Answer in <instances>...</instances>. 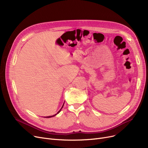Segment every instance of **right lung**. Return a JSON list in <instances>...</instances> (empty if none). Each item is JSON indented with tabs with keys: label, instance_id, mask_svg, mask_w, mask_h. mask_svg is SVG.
I'll list each match as a JSON object with an SVG mask.
<instances>
[{
	"label": "right lung",
	"instance_id": "add662e5",
	"mask_svg": "<svg viewBox=\"0 0 148 148\" xmlns=\"http://www.w3.org/2000/svg\"><path fill=\"white\" fill-rule=\"evenodd\" d=\"M64 104H63V106H62V108H60V109L59 110V112H58V113H57L56 114H54V115H53V116H47V117H44V118H51V117H53V116H56V115L57 114H58V113H59V112H60L61 111V110H62V108H63V107H64Z\"/></svg>",
	"mask_w": 148,
	"mask_h": 148
}]
</instances>
